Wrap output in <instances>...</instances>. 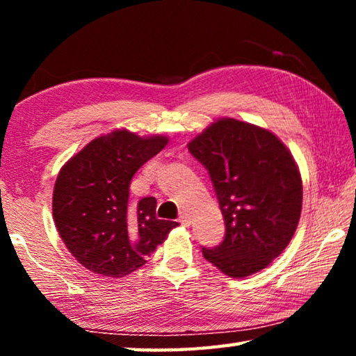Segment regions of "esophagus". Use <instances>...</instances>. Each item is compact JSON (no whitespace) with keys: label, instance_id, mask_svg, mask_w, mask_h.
<instances>
[{"label":"esophagus","instance_id":"obj_1","mask_svg":"<svg viewBox=\"0 0 356 356\" xmlns=\"http://www.w3.org/2000/svg\"><path fill=\"white\" fill-rule=\"evenodd\" d=\"M179 222H180V225H184V226H190V215L186 212H180Z\"/></svg>","mask_w":356,"mask_h":356}]
</instances>
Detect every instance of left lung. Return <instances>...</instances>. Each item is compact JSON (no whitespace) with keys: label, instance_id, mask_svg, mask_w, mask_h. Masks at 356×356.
<instances>
[{"label":"left lung","instance_id":"left-lung-1","mask_svg":"<svg viewBox=\"0 0 356 356\" xmlns=\"http://www.w3.org/2000/svg\"><path fill=\"white\" fill-rule=\"evenodd\" d=\"M213 184L226 234L207 261L245 278L278 257L298 226L303 185L292 154L272 131L220 119L188 144Z\"/></svg>","mask_w":356,"mask_h":356}]
</instances>
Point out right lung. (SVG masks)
<instances>
[{"label":"right lung","mask_w":356,"mask_h":356,"mask_svg":"<svg viewBox=\"0 0 356 356\" xmlns=\"http://www.w3.org/2000/svg\"><path fill=\"white\" fill-rule=\"evenodd\" d=\"M168 144L127 130L99 136L59 171L53 218L64 245L83 267L122 278L146 264L176 221L159 220L155 197L129 204L135 172Z\"/></svg>","instance_id":"right-lung-1"}]
</instances>
